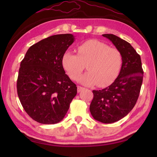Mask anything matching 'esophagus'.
Segmentation results:
<instances>
[{
    "mask_svg": "<svg viewBox=\"0 0 157 157\" xmlns=\"http://www.w3.org/2000/svg\"><path fill=\"white\" fill-rule=\"evenodd\" d=\"M85 88H83V87H82V86H78V92L79 93V92H80L81 91H82L83 90H84Z\"/></svg>",
    "mask_w": 157,
    "mask_h": 157,
    "instance_id": "34e87169",
    "label": "esophagus"
}]
</instances>
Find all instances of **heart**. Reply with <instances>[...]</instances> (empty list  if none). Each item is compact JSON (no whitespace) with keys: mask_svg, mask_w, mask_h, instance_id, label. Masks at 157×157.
I'll list each match as a JSON object with an SVG mask.
<instances>
[{"mask_svg":"<svg viewBox=\"0 0 157 157\" xmlns=\"http://www.w3.org/2000/svg\"><path fill=\"white\" fill-rule=\"evenodd\" d=\"M63 66L69 78L75 80L86 65L88 72L79 78L86 86H107L114 82L121 71L123 56L119 50L109 47L97 40H89L78 46V55L70 51L64 53Z\"/></svg>","mask_w":157,"mask_h":157,"instance_id":"b5f03b06","label":"heart"}]
</instances>
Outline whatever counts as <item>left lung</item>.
I'll use <instances>...</instances> for the list:
<instances>
[{
	"mask_svg": "<svg viewBox=\"0 0 157 157\" xmlns=\"http://www.w3.org/2000/svg\"><path fill=\"white\" fill-rule=\"evenodd\" d=\"M121 52L122 67L114 82L102 90H93L90 105L96 121L112 123L124 117L135 106L140 92L144 71L136 50L129 42L113 34H102Z\"/></svg>",
	"mask_w": 157,
	"mask_h": 157,
	"instance_id": "obj_1",
	"label": "left lung"
}]
</instances>
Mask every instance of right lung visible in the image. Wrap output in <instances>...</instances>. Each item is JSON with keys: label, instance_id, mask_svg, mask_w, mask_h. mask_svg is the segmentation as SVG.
Listing matches in <instances>:
<instances>
[{"label": "right lung", "instance_id": "right-lung-1", "mask_svg": "<svg viewBox=\"0 0 157 157\" xmlns=\"http://www.w3.org/2000/svg\"><path fill=\"white\" fill-rule=\"evenodd\" d=\"M75 40L71 34H57L32 45L20 64L17 90L28 115L42 124L63 120L77 94V86L63 67L64 53Z\"/></svg>", "mask_w": 157, "mask_h": 157}]
</instances>
